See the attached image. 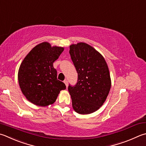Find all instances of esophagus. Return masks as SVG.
<instances>
[{
	"mask_svg": "<svg viewBox=\"0 0 146 146\" xmlns=\"http://www.w3.org/2000/svg\"><path fill=\"white\" fill-rule=\"evenodd\" d=\"M64 83H65V86H66V87H68V81H67V80H65L64 81Z\"/></svg>",
	"mask_w": 146,
	"mask_h": 146,
	"instance_id": "obj_1",
	"label": "esophagus"
}]
</instances>
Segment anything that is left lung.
<instances>
[{
    "mask_svg": "<svg viewBox=\"0 0 146 146\" xmlns=\"http://www.w3.org/2000/svg\"><path fill=\"white\" fill-rule=\"evenodd\" d=\"M69 53L78 74L76 84L68 87L72 107L79 114H91L103 105L109 95L108 66L102 55L86 43L70 45Z\"/></svg>",
    "mask_w": 146,
    "mask_h": 146,
    "instance_id": "8db88e82",
    "label": "left lung"
}]
</instances>
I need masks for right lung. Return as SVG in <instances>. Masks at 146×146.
Returning a JSON list of instances; mask_svg holds the SVG:
<instances>
[{"instance_id": "obj_1", "label": "right lung", "mask_w": 146, "mask_h": 146, "mask_svg": "<svg viewBox=\"0 0 146 146\" xmlns=\"http://www.w3.org/2000/svg\"><path fill=\"white\" fill-rule=\"evenodd\" d=\"M64 50L51 47L47 42L37 45L21 62L18 70L19 85L30 102L45 107L56 101L60 91L66 89L64 82L57 79L53 63Z\"/></svg>"}]
</instances>
